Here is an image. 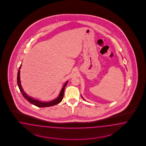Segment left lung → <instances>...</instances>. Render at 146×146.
Returning a JSON list of instances; mask_svg holds the SVG:
<instances>
[{"label": "left lung", "mask_w": 146, "mask_h": 146, "mask_svg": "<svg viewBox=\"0 0 146 146\" xmlns=\"http://www.w3.org/2000/svg\"><path fill=\"white\" fill-rule=\"evenodd\" d=\"M82 98H83V99H84V98H83V97H82Z\"/></svg>", "instance_id": "obj_1"}]
</instances>
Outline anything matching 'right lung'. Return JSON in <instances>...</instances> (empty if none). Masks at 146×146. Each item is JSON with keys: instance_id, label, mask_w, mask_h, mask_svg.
<instances>
[{"instance_id": "add662e5", "label": "right lung", "mask_w": 146, "mask_h": 146, "mask_svg": "<svg viewBox=\"0 0 146 146\" xmlns=\"http://www.w3.org/2000/svg\"><path fill=\"white\" fill-rule=\"evenodd\" d=\"M21 65H20V66L19 67V71H18V76H17V83H18V87H19V89H20L21 93L22 94L23 96L25 97V98L27 100L28 102H30L31 104L35 106L40 107V108L53 106L56 105V104H57L58 103L62 102V100L63 98V96H64V92L65 88V87L67 85L68 81H67L66 82L64 85L60 93L59 94L58 97L57 98H56L55 100H54L52 101H50V102H41V101H40L38 100H35V99H34L32 97L29 96L26 93L24 92L23 89H22V86H21V81H20V69L21 68Z\"/></svg>"}]
</instances>
